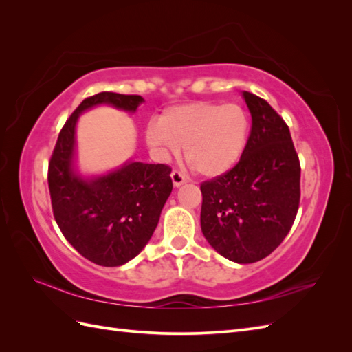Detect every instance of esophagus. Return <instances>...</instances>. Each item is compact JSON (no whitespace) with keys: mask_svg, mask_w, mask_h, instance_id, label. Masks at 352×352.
Masks as SVG:
<instances>
[{"mask_svg":"<svg viewBox=\"0 0 352 352\" xmlns=\"http://www.w3.org/2000/svg\"><path fill=\"white\" fill-rule=\"evenodd\" d=\"M172 180H173L175 188H179L180 185L186 184V177L184 176L182 172H179V170H173V172H172Z\"/></svg>","mask_w":352,"mask_h":352,"instance_id":"34e87169","label":"esophagus"}]
</instances>
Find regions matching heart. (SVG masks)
<instances>
[{
    "instance_id": "b5f03b06",
    "label": "heart",
    "mask_w": 352,
    "mask_h": 352,
    "mask_svg": "<svg viewBox=\"0 0 352 352\" xmlns=\"http://www.w3.org/2000/svg\"><path fill=\"white\" fill-rule=\"evenodd\" d=\"M250 136L248 114L238 104L198 101L167 109L146 131V142L160 154L185 148L188 163L204 176H220L235 166Z\"/></svg>"
}]
</instances>
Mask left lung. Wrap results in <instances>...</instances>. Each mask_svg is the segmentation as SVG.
Returning <instances> with one entry per match:
<instances>
[{"label": "left lung", "instance_id": "left-lung-1", "mask_svg": "<svg viewBox=\"0 0 352 352\" xmlns=\"http://www.w3.org/2000/svg\"><path fill=\"white\" fill-rule=\"evenodd\" d=\"M252 126L238 164L201 184V230L223 257L250 264L289 233L300 207L301 166L289 127L270 104L243 91Z\"/></svg>", "mask_w": 352, "mask_h": 352}]
</instances>
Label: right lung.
<instances>
[{
	"mask_svg": "<svg viewBox=\"0 0 352 352\" xmlns=\"http://www.w3.org/2000/svg\"><path fill=\"white\" fill-rule=\"evenodd\" d=\"M141 102V95L116 92L85 98L63 126L48 164L51 206L61 233L85 258L104 267L132 260L151 239L172 194V168L127 162L107 175L83 177L74 170L76 123L95 105L135 113Z\"/></svg>",
	"mask_w": 352,
	"mask_h": 352,
	"instance_id": "add662e5",
	"label": "right lung"
}]
</instances>
